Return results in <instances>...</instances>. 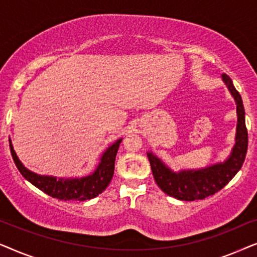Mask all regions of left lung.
I'll list each match as a JSON object with an SVG mask.
<instances>
[{
    "label": "left lung",
    "mask_w": 257,
    "mask_h": 257,
    "mask_svg": "<svg viewBox=\"0 0 257 257\" xmlns=\"http://www.w3.org/2000/svg\"><path fill=\"white\" fill-rule=\"evenodd\" d=\"M222 79L236 101L237 111L236 143H235L230 157L224 163L214 165L203 170L181 171L179 173H174L165 166L163 161L158 159L156 156H153L152 153H147L151 170H152L157 185L167 195L173 196L178 200L194 201V200H202L207 196L215 194L235 177V174L240 171L244 163L248 149V131L245 127L243 103L230 77L223 73Z\"/></svg>",
    "instance_id": "obj_1"
}]
</instances>
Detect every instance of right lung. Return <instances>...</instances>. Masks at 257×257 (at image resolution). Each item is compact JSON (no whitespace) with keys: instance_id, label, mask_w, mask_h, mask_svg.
I'll use <instances>...</instances> for the list:
<instances>
[{"instance_id":"add662e5","label":"right lung","mask_w":257,"mask_h":257,"mask_svg":"<svg viewBox=\"0 0 257 257\" xmlns=\"http://www.w3.org/2000/svg\"><path fill=\"white\" fill-rule=\"evenodd\" d=\"M120 143L121 139H119L113 145L108 147L106 152L101 157L100 163L94 173L85 178L68 179V180H63V179L57 180L52 177H42V175H37L27 170L17 158L12 143H10V152H12L14 163L19 168L21 174L34 186H36L38 189L47 193L52 198L64 200V201L66 200L84 201V200L96 198L110 184L114 172L115 154L118 152Z\"/></svg>"}]
</instances>
